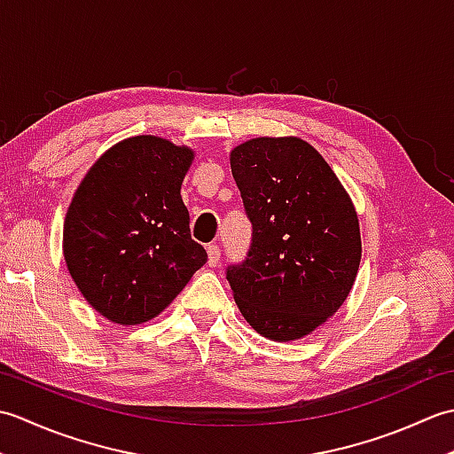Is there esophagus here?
Here are the masks:
<instances>
[{
    "label": "esophagus",
    "mask_w": 454,
    "mask_h": 454,
    "mask_svg": "<svg viewBox=\"0 0 454 454\" xmlns=\"http://www.w3.org/2000/svg\"><path fill=\"white\" fill-rule=\"evenodd\" d=\"M207 249H208V265L216 267L220 263V247L216 244H210Z\"/></svg>",
    "instance_id": "1"
}]
</instances>
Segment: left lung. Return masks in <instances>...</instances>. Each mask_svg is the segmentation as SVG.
Returning <instances> with one entry per match:
<instances>
[{"mask_svg":"<svg viewBox=\"0 0 454 454\" xmlns=\"http://www.w3.org/2000/svg\"><path fill=\"white\" fill-rule=\"evenodd\" d=\"M252 222L242 262L226 267L249 325L273 341L314 332L349 294L361 262L356 212L332 168L301 138H254L230 153Z\"/></svg>","mask_w":454,"mask_h":454,"instance_id":"obj_1","label":"left lung"}]
</instances>
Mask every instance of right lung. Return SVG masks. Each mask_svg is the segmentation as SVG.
<instances>
[{
    "mask_svg": "<svg viewBox=\"0 0 454 454\" xmlns=\"http://www.w3.org/2000/svg\"><path fill=\"white\" fill-rule=\"evenodd\" d=\"M191 160V150L168 140L134 137L105 152L75 191L64 222L66 265L107 320H152L207 263L181 200Z\"/></svg>",
    "mask_w": 454,
    "mask_h": 454,
    "instance_id": "right-lung-1",
    "label": "right lung"
}]
</instances>
